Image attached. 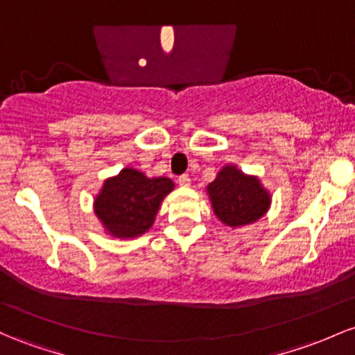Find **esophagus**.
<instances>
[{
    "label": "esophagus",
    "instance_id": "obj_1",
    "mask_svg": "<svg viewBox=\"0 0 355 355\" xmlns=\"http://www.w3.org/2000/svg\"><path fill=\"white\" fill-rule=\"evenodd\" d=\"M178 185L180 187H190V178L189 175H182V177H178Z\"/></svg>",
    "mask_w": 355,
    "mask_h": 355
}]
</instances>
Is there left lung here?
Masks as SVG:
<instances>
[{
  "label": "left lung",
  "instance_id": "obj_1",
  "mask_svg": "<svg viewBox=\"0 0 355 355\" xmlns=\"http://www.w3.org/2000/svg\"><path fill=\"white\" fill-rule=\"evenodd\" d=\"M205 192L217 219L232 229L259 220L271 207L270 190L258 175L244 173L234 163L222 166Z\"/></svg>",
  "mask_w": 355,
  "mask_h": 355
}]
</instances>
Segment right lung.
<instances>
[{"mask_svg":"<svg viewBox=\"0 0 355 355\" xmlns=\"http://www.w3.org/2000/svg\"><path fill=\"white\" fill-rule=\"evenodd\" d=\"M173 189L170 178L148 177L133 166H126L103 182L92 207L107 236L135 239L150 231L163 198Z\"/></svg>","mask_w":355,"mask_h":355,"instance_id":"1","label":"right lung"}]
</instances>
